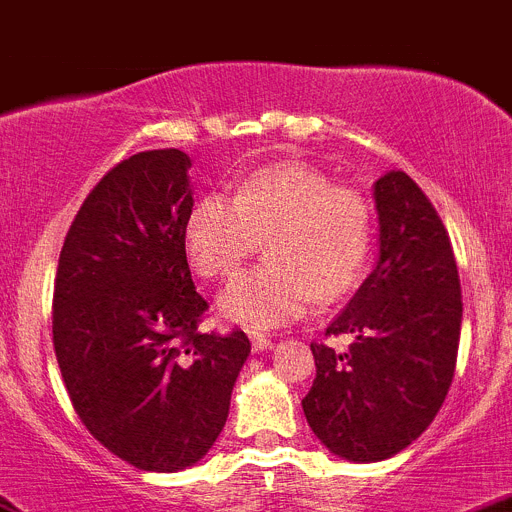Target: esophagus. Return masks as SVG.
<instances>
[{
	"label": "esophagus",
	"mask_w": 512,
	"mask_h": 512,
	"mask_svg": "<svg viewBox=\"0 0 512 512\" xmlns=\"http://www.w3.org/2000/svg\"><path fill=\"white\" fill-rule=\"evenodd\" d=\"M250 341H252V351H257V353L272 348V338L262 336V333H250Z\"/></svg>",
	"instance_id": "1"
}]
</instances>
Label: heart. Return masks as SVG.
<instances>
[{
    "label": "heart",
    "instance_id": "heart-1",
    "mask_svg": "<svg viewBox=\"0 0 512 512\" xmlns=\"http://www.w3.org/2000/svg\"><path fill=\"white\" fill-rule=\"evenodd\" d=\"M262 240L270 260L234 278L217 303L224 321L252 331L295 321L315 295H346L369 262L374 212L323 171L283 164L247 176L234 197L212 191L186 219V255L207 278L240 270Z\"/></svg>",
    "mask_w": 512,
    "mask_h": 512
}]
</instances>
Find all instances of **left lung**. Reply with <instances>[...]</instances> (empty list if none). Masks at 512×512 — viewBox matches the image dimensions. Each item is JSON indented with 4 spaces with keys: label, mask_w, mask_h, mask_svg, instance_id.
Instances as JSON below:
<instances>
[{
    "label": "left lung",
    "mask_w": 512,
    "mask_h": 512,
    "mask_svg": "<svg viewBox=\"0 0 512 512\" xmlns=\"http://www.w3.org/2000/svg\"><path fill=\"white\" fill-rule=\"evenodd\" d=\"M379 260L326 336L310 343L315 379L303 412L315 437L351 462L394 457L432 424L450 391L462 326V290L450 234L412 176L374 184Z\"/></svg>",
    "instance_id": "left-lung-1"
}]
</instances>
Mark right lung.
I'll return each mask as SVG.
<instances>
[{
    "instance_id": "right-lung-1",
    "label": "right lung",
    "mask_w": 512,
    "mask_h": 512,
    "mask_svg": "<svg viewBox=\"0 0 512 512\" xmlns=\"http://www.w3.org/2000/svg\"><path fill=\"white\" fill-rule=\"evenodd\" d=\"M189 169L179 148L113 166L70 224L52 298L75 414L105 450L146 472L207 455L250 356L242 331H199L209 305L186 262Z\"/></svg>"
}]
</instances>
